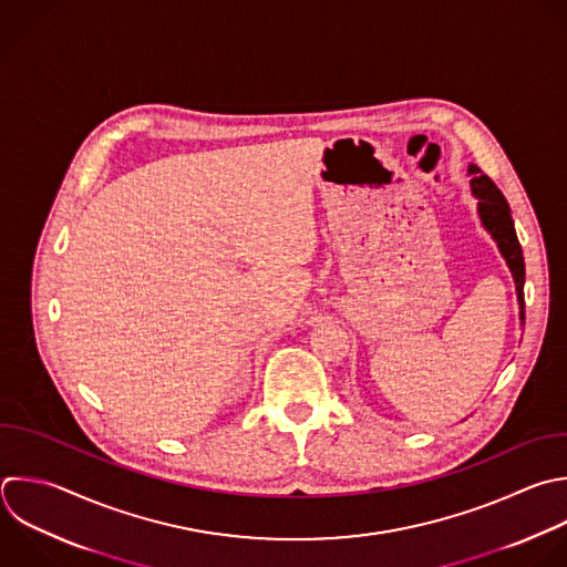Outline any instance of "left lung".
Wrapping results in <instances>:
<instances>
[{
  "instance_id": "8db88e82",
  "label": "left lung",
  "mask_w": 567,
  "mask_h": 567,
  "mask_svg": "<svg viewBox=\"0 0 567 567\" xmlns=\"http://www.w3.org/2000/svg\"><path fill=\"white\" fill-rule=\"evenodd\" d=\"M467 175H470V190L476 199V213L481 219V226L489 233V237L494 239L501 257L505 259L512 279H514V288H516V301H518V319L520 326L525 323V301H523V284H525V261H523V250L514 230V221H512V213L509 206L503 197V193L494 186V182L487 175H481V171L470 164L467 166Z\"/></svg>"
}]
</instances>
